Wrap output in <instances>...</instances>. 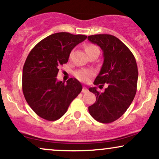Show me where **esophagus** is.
I'll return each mask as SVG.
<instances>
[{
  "label": "esophagus",
  "instance_id": "34e87169",
  "mask_svg": "<svg viewBox=\"0 0 159 159\" xmlns=\"http://www.w3.org/2000/svg\"><path fill=\"white\" fill-rule=\"evenodd\" d=\"M87 92H88V90L87 89V87H84L83 89H82V93H86Z\"/></svg>",
  "mask_w": 159,
  "mask_h": 159
}]
</instances>
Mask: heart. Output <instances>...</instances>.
Returning a JSON list of instances; mask_svg holds the SVG:
<instances>
[{
  "mask_svg": "<svg viewBox=\"0 0 159 159\" xmlns=\"http://www.w3.org/2000/svg\"><path fill=\"white\" fill-rule=\"evenodd\" d=\"M97 48L96 46L93 45H88L86 46L85 50L87 53L90 51L91 49H93ZM75 75L76 76V78L78 80H80L81 81L87 82L90 80V78L93 75V72L92 70H87V69H81V70H78L77 72H75Z\"/></svg>",
  "mask_w": 159,
  "mask_h": 159,
  "instance_id": "obj_1",
  "label": "heart"
}]
</instances>
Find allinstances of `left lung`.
<instances>
[{"label":"left lung","instance_id":"left-lung-1","mask_svg":"<svg viewBox=\"0 0 159 159\" xmlns=\"http://www.w3.org/2000/svg\"><path fill=\"white\" fill-rule=\"evenodd\" d=\"M87 39L103 52L102 66L93 84L99 87L107 85L103 93L98 92L96 87L89 88L96 96V102L88 107L89 113L98 122L110 123L126 111L136 94L138 70L135 58L116 36L96 34Z\"/></svg>","mask_w":159,"mask_h":159}]
</instances>
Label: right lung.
Listing matches in <instances>:
<instances>
[{
  "label": "right lung",
  "instance_id": "right-lung-1",
  "mask_svg": "<svg viewBox=\"0 0 159 159\" xmlns=\"http://www.w3.org/2000/svg\"><path fill=\"white\" fill-rule=\"evenodd\" d=\"M85 35L61 32L40 41L27 56L22 72V90L27 104L38 116L54 121L65 114L72 100L82 90L76 78L66 83L57 79L60 66L68 62L75 47Z\"/></svg>",
  "mask_w": 159,
  "mask_h": 159
}]
</instances>
